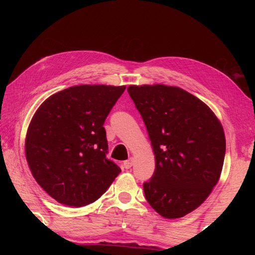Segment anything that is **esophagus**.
I'll use <instances>...</instances> for the list:
<instances>
[{
	"instance_id": "obj_1",
	"label": "esophagus",
	"mask_w": 255,
	"mask_h": 255,
	"mask_svg": "<svg viewBox=\"0 0 255 255\" xmlns=\"http://www.w3.org/2000/svg\"><path fill=\"white\" fill-rule=\"evenodd\" d=\"M132 164H133V159L132 158H129L127 161L124 162V167L126 170H128V169H130V167L132 166Z\"/></svg>"
}]
</instances>
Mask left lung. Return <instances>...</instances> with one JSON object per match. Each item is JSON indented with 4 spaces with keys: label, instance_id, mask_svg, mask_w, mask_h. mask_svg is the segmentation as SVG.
<instances>
[{
    "label": "left lung",
    "instance_id": "1",
    "mask_svg": "<svg viewBox=\"0 0 255 255\" xmlns=\"http://www.w3.org/2000/svg\"><path fill=\"white\" fill-rule=\"evenodd\" d=\"M152 144L155 170L145 199L162 217L181 218L209 196L223 170L224 128L204 102L176 86L130 85Z\"/></svg>",
    "mask_w": 255,
    "mask_h": 255
}]
</instances>
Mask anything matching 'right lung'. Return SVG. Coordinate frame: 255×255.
Segmentation results:
<instances>
[{
	"label": "right lung",
	"instance_id": "right-lung-1",
	"mask_svg": "<svg viewBox=\"0 0 255 255\" xmlns=\"http://www.w3.org/2000/svg\"><path fill=\"white\" fill-rule=\"evenodd\" d=\"M126 86L75 85L51 95L35 113L25 140L36 182L58 203H94L122 172L106 158L103 125Z\"/></svg>",
	"mask_w": 255,
	"mask_h": 255
}]
</instances>
